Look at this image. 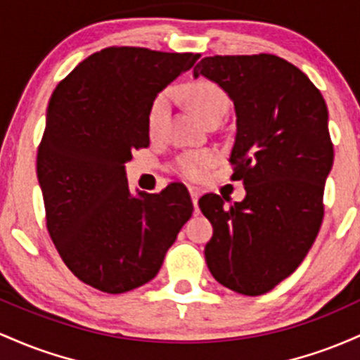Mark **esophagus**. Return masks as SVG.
Segmentation results:
<instances>
[{
  "mask_svg": "<svg viewBox=\"0 0 360 360\" xmlns=\"http://www.w3.org/2000/svg\"><path fill=\"white\" fill-rule=\"evenodd\" d=\"M188 191H191V197H192V202H193V207H195V212H199V209H197V200H199L200 192L197 191L195 187H191Z\"/></svg>",
  "mask_w": 360,
  "mask_h": 360,
  "instance_id": "1",
  "label": "esophagus"
}]
</instances>
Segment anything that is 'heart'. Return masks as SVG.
<instances>
[{
  "instance_id": "heart-1",
  "label": "heart",
  "mask_w": 360,
  "mask_h": 360,
  "mask_svg": "<svg viewBox=\"0 0 360 360\" xmlns=\"http://www.w3.org/2000/svg\"><path fill=\"white\" fill-rule=\"evenodd\" d=\"M184 96L187 100L188 107L192 108L204 124L211 122V120H221L228 112L229 98L221 86H217L212 82H195L187 84L184 88ZM169 108V95L168 93H160L155 100H153L151 107L148 112V131L151 136L160 134L167 122ZM214 153L211 151H195L181 155L176 160L175 169L180 173L184 179L187 180H200L205 175L209 168L214 165Z\"/></svg>"
}]
</instances>
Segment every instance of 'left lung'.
Masks as SVG:
<instances>
[{
	"instance_id": "obj_1",
	"label": "left lung",
	"mask_w": 360,
	"mask_h": 360,
	"mask_svg": "<svg viewBox=\"0 0 360 360\" xmlns=\"http://www.w3.org/2000/svg\"><path fill=\"white\" fill-rule=\"evenodd\" d=\"M200 75L234 103L231 179L246 191L229 205L200 197L214 229L205 262L224 288L260 296L300 267L320 231L333 165L328 108L304 72L272 54L204 58L193 68Z\"/></svg>"
}]
</instances>
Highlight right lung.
Segmentation results:
<instances>
[{"label":"right lung","mask_w":360,"mask_h":360,"mask_svg":"<svg viewBox=\"0 0 360 360\" xmlns=\"http://www.w3.org/2000/svg\"><path fill=\"white\" fill-rule=\"evenodd\" d=\"M199 58L107 47L52 93L37 153L47 229L68 269L102 292H127L155 278L191 219L184 185L132 195L126 163L149 146L153 100Z\"/></svg>","instance_id":"1"}]
</instances>
